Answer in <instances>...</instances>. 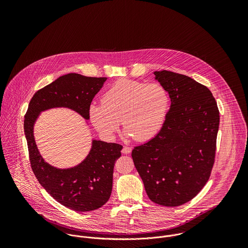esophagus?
Returning a JSON list of instances; mask_svg holds the SVG:
<instances>
[{
    "mask_svg": "<svg viewBox=\"0 0 248 248\" xmlns=\"http://www.w3.org/2000/svg\"><path fill=\"white\" fill-rule=\"evenodd\" d=\"M122 152H123V154L127 155V154H129V153L131 152V148H130V147H126V146H124V147L123 148Z\"/></svg>",
    "mask_w": 248,
    "mask_h": 248,
    "instance_id": "esophagus-1",
    "label": "esophagus"
}]
</instances>
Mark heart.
I'll list each match as a JSON object with an SVG mask.
<instances>
[{"label": "heart", "instance_id": "obj_1", "mask_svg": "<svg viewBox=\"0 0 248 248\" xmlns=\"http://www.w3.org/2000/svg\"><path fill=\"white\" fill-rule=\"evenodd\" d=\"M101 103L89 109L91 123L100 133L113 136L122 120L127 136L146 141L162 128L170 98L159 82L120 79L103 94Z\"/></svg>", "mask_w": 248, "mask_h": 248}]
</instances>
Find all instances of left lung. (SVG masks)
<instances>
[{"label": "left lung", "mask_w": 248, "mask_h": 248, "mask_svg": "<svg viewBox=\"0 0 248 248\" xmlns=\"http://www.w3.org/2000/svg\"><path fill=\"white\" fill-rule=\"evenodd\" d=\"M154 75L170 107L161 130L131 156L150 200L175 207L194 198L210 178L220 113L211 91L189 77L169 70Z\"/></svg>", "instance_id": "left-lung-1"}]
</instances>
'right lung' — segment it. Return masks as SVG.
<instances>
[{"label": "right lung", "mask_w": 248, "mask_h": 248, "mask_svg": "<svg viewBox=\"0 0 248 248\" xmlns=\"http://www.w3.org/2000/svg\"><path fill=\"white\" fill-rule=\"evenodd\" d=\"M107 78L67 74L38 90L29 102L24 116L31 169L39 184L59 203L77 212L93 211L107 202L112 193L113 172L123 146L92 140L87 157L78 166L57 169L44 161L35 143L33 126L39 114L52 108H68L89 120L94 96Z\"/></svg>", "instance_id": "obj_1"}]
</instances>
